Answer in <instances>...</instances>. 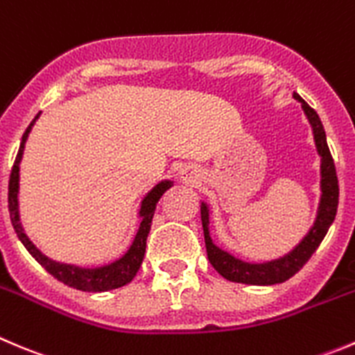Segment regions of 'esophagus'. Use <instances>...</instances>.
I'll return each instance as SVG.
<instances>
[{
  "instance_id": "obj_1",
  "label": "esophagus",
  "mask_w": 355,
  "mask_h": 355,
  "mask_svg": "<svg viewBox=\"0 0 355 355\" xmlns=\"http://www.w3.org/2000/svg\"><path fill=\"white\" fill-rule=\"evenodd\" d=\"M180 180H182V184L196 185V184H199V180H201V178H199V173L196 168H184L180 173Z\"/></svg>"
}]
</instances>
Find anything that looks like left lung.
Here are the masks:
<instances>
[{
    "mask_svg": "<svg viewBox=\"0 0 355 355\" xmlns=\"http://www.w3.org/2000/svg\"><path fill=\"white\" fill-rule=\"evenodd\" d=\"M293 98L300 102L304 114L307 116V121L312 128V135H314L315 149H318L319 157H321V182H319L321 198H319L318 213H315L314 223L309 229V232L302 237L300 243L293 250L288 251L283 257L276 258V260L253 263V261H244L241 258L234 257L232 253L222 250V248L213 243L211 232H209V213L211 211H209L208 202L201 201V220L202 230H205L208 260L220 276L225 277L227 281H232V283L253 284V286H272V284L288 281L307 263L309 258L312 257V253L318 250L321 241L324 239L326 232H328L336 216L338 178H336L335 163H333L331 153H329L328 142H326V132L322 128L318 112L298 94H293Z\"/></svg>",
    "mask_w": 355,
    "mask_h": 355,
    "instance_id": "obj_1",
    "label": "left lung"
}]
</instances>
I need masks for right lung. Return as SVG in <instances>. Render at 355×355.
<instances>
[{
  "label": "right lung",
  "mask_w": 355,
  "mask_h": 355,
  "mask_svg": "<svg viewBox=\"0 0 355 355\" xmlns=\"http://www.w3.org/2000/svg\"><path fill=\"white\" fill-rule=\"evenodd\" d=\"M40 118V114L33 119L29 126H27L26 133L22 135V142H20L19 154L15 157V164L12 168V175H10L8 184V209H10V220L15 229L17 237L20 243L26 246L34 257V260L40 265H43L44 269L55 277V279L62 281L67 286L76 288L81 291H92V293H98V291H111L116 288H121L128 284L133 277L139 272L140 265H142L144 254H146V243L147 236H149L150 223H153L154 211H156V205L161 199V196L173 185V180H161L159 184L154 185L149 192L142 198L139 208V218L140 225L137 230L135 237H133L132 244L128 250L118 258V260L111 261V263L101 265V267H81V265L74 263H64V261L53 260V258L46 257L24 230L22 222H20V208H19V182H20V161H22L24 149H26L27 137H29L31 130H33L34 123Z\"/></svg>",
  "instance_id": "right-lung-1"
}]
</instances>
